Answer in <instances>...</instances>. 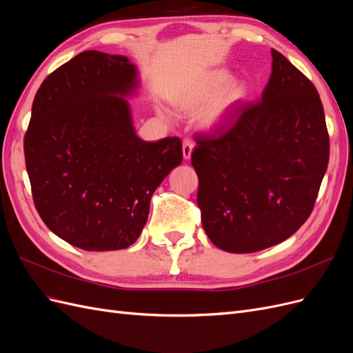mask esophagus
<instances>
[{
  "label": "esophagus",
  "mask_w": 353,
  "mask_h": 353,
  "mask_svg": "<svg viewBox=\"0 0 353 353\" xmlns=\"http://www.w3.org/2000/svg\"><path fill=\"white\" fill-rule=\"evenodd\" d=\"M193 148H194L193 141L184 140V143H183V156H184L185 160L191 159V153H193Z\"/></svg>",
  "instance_id": "obj_1"
}]
</instances>
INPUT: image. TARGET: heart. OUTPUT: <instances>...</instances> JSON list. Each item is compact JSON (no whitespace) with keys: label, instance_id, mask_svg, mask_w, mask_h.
Instances as JSON below:
<instances>
[{"label":"heart","instance_id":"b5f03b06","mask_svg":"<svg viewBox=\"0 0 353 353\" xmlns=\"http://www.w3.org/2000/svg\"><path fill=\"white\" fill-rule=\"evenodd\" d=\"M249 88L243 79H232L227 69L210 70L203 74L187 90L176 95L181 108L194 112L208 104L200 113V125L208 131H215L234 119L248 99ZM162 114V110H157Z\"/></svg>","mask_w":353,"mask_h":353}]
</instances>
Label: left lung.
Returning a JSON list of instances; mask_svg holds the SVG:
<instances>
[{
    "instance_id": "left-lung-1",
    "label": "left lung",
    "mask_w": 353,
    "mask_h": 353,
    "mask_svg": "<svg viewBox=\"0 0 353 353\" xmlns=\"http://www.w3.org/2000/svg\"><path fill=\"white\" fill-rule=\"evenodd\" d=\"M261 101L223 132L196 137L201 225L216 248L253 253L287 240L311 215L330 140L314 83L281 52Z\"/></svg>"
}]
</instances>
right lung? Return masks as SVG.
I'll return each instance as SVG.
<instances>
[{
  "label": "right lung",
  "mask_w": 353,
  "mask_h": 353,
  "mask_svg": "<svg viewBox=\"0 0 353 353\" xmlns=\"http://www.w3.org/2000/svg\"><path fill=\"white\" fill-rule=\"evenodd\" d=\"M140 73L125 56L83 51L41 83L25 135L26 170L41 219L88 252L130 248L150 200L183 162L178 137L137 135L128 99Z\"/></svg>",
  "instance_id": "1"
}]
</instances>
